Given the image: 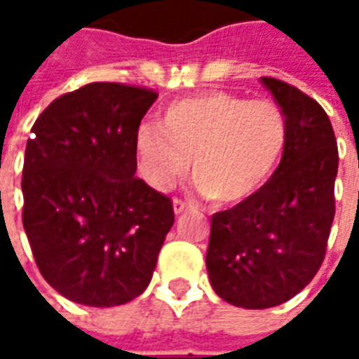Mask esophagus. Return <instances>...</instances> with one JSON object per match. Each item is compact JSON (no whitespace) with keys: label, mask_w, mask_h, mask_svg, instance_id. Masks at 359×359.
I'll use <instances>...</instances> for the list:
<instances>
[{"label":"esophagus","mask_w":359,"mask_h":359,"mask_svg":"<svg viewBox=\"0 0 359 359\" xmlns=\"http://www.w3.org/2000/svg\"><path fill=\"white\" fill-rule=\"evenodd\" d=\"M186 210H187V203H186V201L173 200V214L180 215V214H184Z\"/></svg>","instance_id":"esophagus-1"}]
</instances>
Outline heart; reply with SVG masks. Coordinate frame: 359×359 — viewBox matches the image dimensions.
<instances>
[{
  "instance_id": "obj_1",
  "label": "heart",
  "mask_w": 359,
  "mask_h": 359,
  "mask_svg": "<svg viewBox=\"0 0 359 359\" xmlns=\"http://www.w3.org/2000/svg\"><path fill=\"white\" fill-rule=\"evenodd\" d=\"M285 142L287 123L273 102L205 91L168 105L159 128L142 126L135 149L151 187L170 189L191 159L201 191L222 203H238L268 184Z\"/></svg>"
}]
</instances>
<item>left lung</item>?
Returning <instances> with one entry per match:
<instances>
[{"mask_svg": "<svg viewBox=\"0 0 359 359\" xmlns=\"http://www.w3.org/2000/svg\"><path fill=\"white\" fill-rule=\"evenodd\" d=\"M259 81L287 123L282 161L257 194L212 215L205 255L215 294L245 310L280 306L311 282L336 214L338 147L324 107L280 79Z\"/></svg>", "mask_w": 359, "mask_h": 359, "instance_id": "obj_1", "label": "left lung"}]
</instances>
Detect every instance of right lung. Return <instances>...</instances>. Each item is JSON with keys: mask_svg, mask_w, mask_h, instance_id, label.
Segmentation results:
<instances>
[{"mask_svg": "<svg viewBox=\"0 0 359 359\" xmlns=\"http://www.w3.org/2000/svg\"><path fill=\"white\" fill-rule=\"evenodd\" d=\"M158 93L95 81L35 119L23 161V229L46 282L111 308L137 297L173 226L172 200L135 177L140 123Z\"/></svg>", "mask_w": 359, "mask_h": 359, "instance_id": "right-lung-1", "label": "right lung"}]
</instances>
